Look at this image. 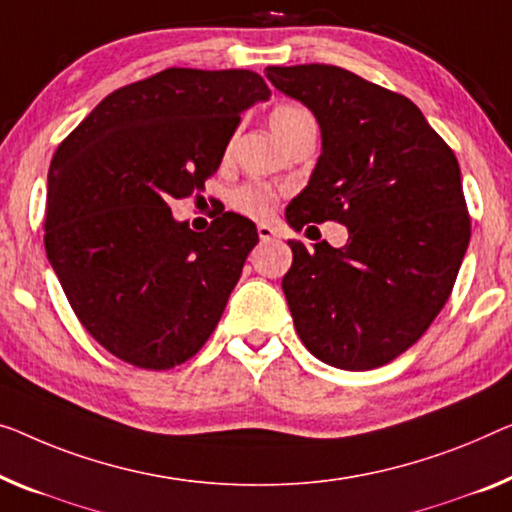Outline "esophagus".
<instances>
[{"instance_id": "obj_1", "label": "esophagus", "mask_w": 512, "mask_h": 512, "mask_svg": "<svg viewBox=\"0 0 512 512\" xmlns=\"http://www.w3.org/2000/svg\"><path fill=\"white\" fill-rule=\"evenodd\" d=\"M257 234H259V239H262V241H271V239H276V236H278V232L266 223L257 225Z\"/></svg>"}]
</instances>
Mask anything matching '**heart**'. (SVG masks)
Here are the masks:
<instances>
[{"label": "heart", "mask_w": 512, "mask_h": 512, "mask_svg": "<svg viewBox=\"0 0 512 512\" xmlns=\"http://www.w3.org/2000/svg\"><path fill=\"white\" fill-rule=\"evenodd\" d=\"M269 124L273 135L280 140V137L292 133L294 128L315 126V119H312V114L303 105L285 103L271 112ZM232 202L236 209L250 218H266L273 211V204H276V193L271 188L262 186V183H246V186L236 190Z\"/></svg>", "instance_id": "obj_1"}]
</instances>
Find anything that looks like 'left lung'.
Listing matches in <instances>:
<instances>
[{
  "mask_svg": "<svg viewBox=\"0 0 512 512\" xmlns=\"http://www.w3.org/2000/svg\"><path fill=\"white\" fill-rule=\"evenodd\" d=\"M266 78L315 114L322 154L287 225L338 220L342 248L289 239L282 292L312 356L372 370L414 345L451 296L471 220L460 165L409 98L326 64L269 66Z\"/></svg>",
  "mask_w": 512,
  "mask_h": 512,
  "instance_id": "left-lung-1",
  "label": "left lung"
}]
</instances>
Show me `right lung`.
<instances>
[{
	"label": "right lung",
	"mask_w": 512,
	"mask_h": 512,
	"mask_svg": "<svg viewBox=\"0 0 512 512\" xmlns=\"http://www.w3.org/2000/svg\"><path fill=\"white\" fill-rule=\"evenodd\" d=\"M269 96L253 71L167 68L105 96L57 147L45 253L82 326L121 361L170 370L216 329L257 227L220 211L193 232L170 202L204 190L241 112Z\"/></svg>",
	"instance_id": "1"
}]
</instances>
